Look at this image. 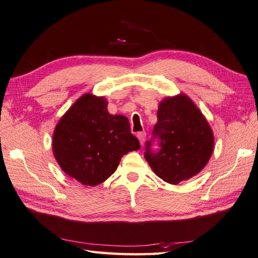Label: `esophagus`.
<instances>
[{
    "mask_svg": "<svg viewBox=\"0 0 258 258\" xmlns=\"http://www.w3.org/2000/svg\"><path fill=\"white\" fill-rule=\"evenodd\" d=\"M137 137H138V139H139V141H140V145L144 146L145 140H146V133H145V131H141V133H138V135H137Z\"/></svg>",
    "mask_w": 258,
    "mask_h": 258,
    "instance_id": "34e87169",
    "label": "esophagus"
}]
</instances>
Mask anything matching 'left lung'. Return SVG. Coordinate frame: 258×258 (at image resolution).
Here are the masks:
<instances>
[{
  "label": "left lung",
  "mask_w": 258,
  "mask_h": 258,
  "mask_svg": "<svg viewBox=\"0 0 258 258\" xmlns=\"http://www.w3.org/2000/svg\"><path fill=\"white\" fill-rule=\"evenodd\" d=\"M154 135L160 150L152 152L146 145L145 158L162 180L178 185L201 172L214 151V134L207 119L185 93L161 100Z\"/></svg>",
  "instance_id": "left-lung-1"
}]
</instances>
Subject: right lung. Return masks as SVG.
Returning a JSON list of instances; mask_svg holds the SVG:
<instances>
[{"label":"right lung","instance_id":"1","mask_svg":"<svg viewBox=\"0 0 258 258\" xmlns=\"http://www.w3.org/2000/svg\"><path fill=\"white\" fill-rule=\"evenodd\" d=\"M104 97L85 93L56 123L52 151L68 176L85 186L106 181L122 156L139 150L127 117L110 114Z\"/></svg>","mask_w":258,"mask_h":258}]
</instances>
